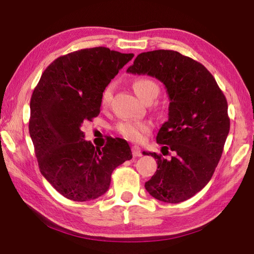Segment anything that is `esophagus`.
<instances>
[{"mask_svg": "<svg viewBox=\"0 0 254 254\" xmlns=\"http://www.w3.org/2000/svg\"><path fill=\"white\" fill-rule=\"evenodd\" d=\"M132 154L133 157H140L141 154V149L139 147H136V145H134V147H132Z\"/></svg>", "mask_w": 254, "mask_h": 254, "instance_id": "esophagus-1", "label": "esophagus"}]
</instances>
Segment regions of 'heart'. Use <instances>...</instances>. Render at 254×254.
<instances>
[{"mask_svg":"<svg viewBox=\"0 0 254 254\" xmlns=\"http://www.w3.org/2000/svg\"><path fill=\"white\" fill-rule=\"evenodd\" d=\"M133 89L141 100L145 101L148 97H156L159 92V87L156 81L150 78H137L133 81ZM113 86H106L102 93L101 103L103 106L109 105L112 98ZM151 128V124L147 121H122L117 124L115 130L126 139L133 141V142H140L144 137L145 133H148Z\"/></svg>","mask_w":254,"mask_h":254,"instance_id":"b5f03b06","label":"heart"}]
</instances>
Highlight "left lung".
<instances>
[{
    "label": "left lung",
    "instance_id": "left-lung-1",
    "mask_svg": "<svg viewBox=\"0 0 254 254\" xmlns=\"http://www.w3.org/2000/svg\"><path fill=\"white\" fill-rule=\"evenodd\" d=\"M127 72L156 77L169 97L168 121L157 142L175 157L156 152L158 168L144 187L165 203L177 204L200 191L212 178L230 131L227 102L213 75L196 60L174 50H153L136 56Z\"/></svg>",
    "mask_w": 254,
    "mask_h": 254
}]
</instances>
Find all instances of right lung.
Segmentation results:
<instances>
[{"mask_svg": "<svg viewBox=\"0 0 254 254\" xmlns=\"http://www.w3.org/2000/svg\"><path fill=\"white\" fill-rule=\"evenodd\" d=\"M133 56L105 47L77 50L54 60L34 88L29 121L34 152L42 176L68 199L104 195L113 170L132 159L126 140L111 137L98 149L80 127L100 114L103 91Z\"/></svg>", "mask_w": 254, "mask_h": 254, "instance_id": "right-lung-1", "label": "right lung"}]
</instances>
